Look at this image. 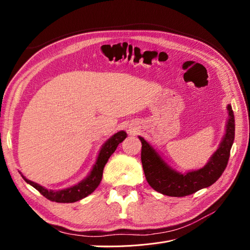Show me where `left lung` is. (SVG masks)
I'll list each match as a JSON object with an SVG mask.
<instances>
[{"instance_id":"obj_1","label":"left lung","mask_w":250,"mask_h":250,"mask_svg":"<svg viewBox=\"0 0 250 250\" xmlns=\"http://www.w3.org/2000/svg\"><path fill=\"white\" fill-rule=\"evenodd\" d=\"M226 108L229 119L222 141L208 162L198 170L186 173L176 171L164 160L149 142L143 137H139L142 142L141 160L144 173L153 190L172 197H184L216 183L228 166L234 140V117L231 105L229 104Z\"/></svg>"}]
</instances>
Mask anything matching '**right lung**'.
Here are the masks:
<instances>
[{"instance_id":"right-lung-1","label":"right lung","mask_w":250,"mask_h":250,"mask_svg":"<svg viewBox=\"0 0 250 250\" xmlns=\"http://www.w3.org/2000/svg\"><path fill=\"white\" fill-rule=\"evenodd\" d=\"M126 137L127 133L124 130L118 131L117 133L111 135L102 145L96 163L94 164L92 170L88 173V175L85 178H83L81 181H79L77 185L62 188V190H48V188L34 183V181L27 179L22 175L21 172L20 173L27 184L35 188L47 199L60 203L76 202L78 200H81L82 198H85L89 194H92L98 188V186L100 185L103 175V169L105 165H106L108 158L115 152L119 144L122 143L126 139Z\"/></svg>"}]
</instances>
